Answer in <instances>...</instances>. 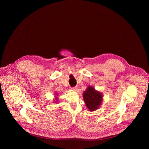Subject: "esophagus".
I'll use <instances>...</instances> for the list:
<instances>
[{"label":"esophagus","mask_w":149,"mask_h":149,"mask_svg":"<svg viewBox=\"0 0 149 149\" xmlns=\"http://www.w3.org/2000/svg\"><path fill=\"white\" fill-rule=\"evenodd\" d=\"M73 90H77V88H78V87H77V86H75V87H72L71 88Z\"/></svg>","instance_id":"obj_1"}]
</instances>
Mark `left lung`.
Instances as JSON below:
<instances>
[{
  "mask_svg": "<svg viewBox=\"0 0 149 149\" xmlns=\"http://www.w3.org/2000/svg\"><path fill=\"white\" fill-rule=\"evenodd\" d=\"M83 98L87 107L90 111H92L97 110L100 107L102 96L100 92L95 91L93 87H88L87 90L84 91Z\"/></svg>",
  "mask_w": 149,
  "mask_h": 149,
  "instance_id": "8db88e82",
  "label": "left lung"
}]
</instances>
